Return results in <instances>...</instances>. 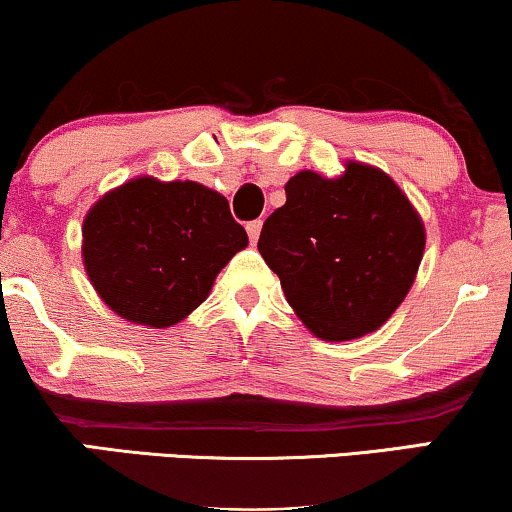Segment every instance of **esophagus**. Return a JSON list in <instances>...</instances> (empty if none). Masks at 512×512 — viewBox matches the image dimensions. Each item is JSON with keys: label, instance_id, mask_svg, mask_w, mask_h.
<instances>
[{"label": "esophagus", "instance_id": "1", "mask_svg": "<svg viewBox=\"0 0 512 512\" xmlns=\"http://www.w3.org/2000/svg\"><path fill=\"white\" fill-rule=\"evenodd\" d=\"M248 236H250V243H257V238H260V231H262V219H255V221H248Z\"/></svg>", "mask_w": 512, "mask_h": 512}]
</instances>
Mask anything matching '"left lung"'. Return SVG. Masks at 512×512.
<instances>
[{
	"instance_id": "left-lung-1",
	"label": "left lung",
	"mask_w": 512,
	"mask_h": 512,
	"mask_svg": "<svg viewBox=\"0 0 512 512\" xmlns=\"http://www.w3.org/2000/svg\"><path fill=\"white\" fill-rule=\"evenodd\" d=\"M257 250L312 334L350 341L377 331L403 303L422 262L424 226L384 171L350 162L341 178L293 176Z\"/></svg>"
}]
</instances>
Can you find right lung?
<instances>
[{
  "label": "right lung",
  "instance_id": "obj_1",
  "mask_svg": "<svg viewBox=\"0 0 512 512\" xmlns=\"http://www.w3.org/2000/svg\"><path fill=\"white\" fill-rule=\"evenodd\" d=\"M245 245L226 197L193 181L135 178L104 195L83 224L95 291L116 315L157 329L190 315Z\"/></svg>",
  "mask_w": 512,
  "mask_h": 512
}]
</instances>
